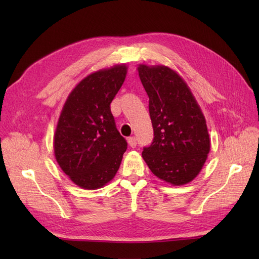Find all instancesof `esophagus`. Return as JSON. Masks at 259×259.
<instances>
[{
	"mask_svg": "<svg viewBox=\"0 0 259 259\" xmlns=\"http://www.w3.org/2000/svg\"><path fill=\"white\" fill-rule=\"evenodd\" d=\"M128 144H129V146H130L131 148H135V147H137V145H138L137 138H134V137L129 138V139H128Z\"/></svg>",
	"mask_w": 259,
	"mask_h": 259,
	"instance_id": "34e87169",
	"label": "esophagus"
}]
</instances>
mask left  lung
<instances>
[{
    "label": "left lung",
    "instance_id": "left-lung-1",
    "mask_svg": "<svg viewBox=\"0 0 259 259\" xmlns=\"http://www.w3.org/2000/svg\"><path fill=\"white\" fill-rule=\"evenodd\" d=\"M138 71L149 97L154 131L142 156L159 180L173 186L189 184L210 152L205 115L186 80L170 67L140 64Z\"/></svg>",
    "mask_w": 259,
    "mask_h": 259
}]
</instances>
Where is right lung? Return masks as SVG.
<instances>
[{
  "instance_id": "add662e5",
  "label": "right lung",
  "mask_w": 259,
  "mask_h": 259,
  "mask_svg": "<svg viewBox=\"0 0 259 259\" xmlns=\"http://www.w3.org/2000/svg\"><path fill=\"white\" fill-rule=\"evenodd\" d=\"M126 64L94 71L71 90L53 137L54 157L72 183L97 190L110 183L127 142L115 127L110 104L126 78Z\"/></svg>"
}]
</instances>
